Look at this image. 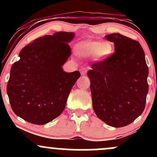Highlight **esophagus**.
I'll return each instance as SVG.
<instances>
[{
    "mask_svg": "<svg viewBox=\"0 0 157 157\" xmlns=\"http://www.w3.org/2000/svg\"><path fill=\"white\" fill-rule=\"evenodd\" d=\"M87 71H88V68H82V70H81V75H86V74H87Z\"/></svg>",
    "mask_w": 157,
    "mask_h": 157,
    "instance_id": "34e87169",
    "label": "esophagus"
}]
</instances>
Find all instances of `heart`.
<instances>
[{"label":"heart","instance_id":"obj_1","mask_svg":"<svg viewBox=\"0 0 157 157\" xmlns=\"http://www.w3.org/2000/svg\"><path fill=\"white\" fill-rule=\"evenodd\" d=\"M77 54L81 57H89L92 56L95 62L101 63L113 55V46L110 42L101 41H82L76 46Z\"/></svg>","mask_w":157,"mask_h":157}]
</instances>
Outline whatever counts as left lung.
<instances>
[{"instance_id": "left-lung-1", "label": "left lung", "mask_w": 157, "mask_h": 157, "mask_svg": "<svg viewBox=\"0 0 157 157\" xmlns=\"http://www.w3.org/2000/svg\"><path fill=\"white\" fill-rule=\"evenodd\" d=\"M105 37L114 43L115 52L105 61L91 65L87 75L97 117L120 128L134 122L145 109L148 68L137 41L119 33Z\"/></svg>"}]
</instances>
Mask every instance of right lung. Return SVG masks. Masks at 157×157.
Segmentation results:
<instances>
[{"instance_id": "obj_1", "label": "right lung", "mask_w": 157, "mask_h": 157, "mask_svg": "<svg viewBox=\"0 0 157 157\" xmlns=\"http://www.w3.org/2000/svg\"><path fill=\"white\" fill-rule=\"evenodd\" d=\"M73 32H59L35 39L22 48L12 65L6 91L12 111L35 125H44L62 113L80 71L62 66L71 56Z\"/></svg>"}]
</instances>
